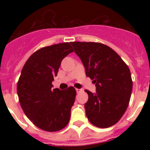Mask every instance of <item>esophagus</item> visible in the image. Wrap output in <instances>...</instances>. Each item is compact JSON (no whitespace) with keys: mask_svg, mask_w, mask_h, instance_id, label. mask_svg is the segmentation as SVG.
<instances>
[{"mask_svg":"<svg viewBox=\"0 0 150 150\" xmlns=\"http://www.w3.org/2000/svg\"><path fill=\"white\" fill-rule=\"evenodd\" d=\"M76 92H77V93H79V92H81L83 90H82L81 88H76Z\"/></svg>","mask_w":150,"mask_h":150,"instance_id":"esophagus-1","label":"esophagus"}]
</instances>
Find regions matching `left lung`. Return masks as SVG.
<instances>
[{
    "mask_svg": "<svg viewBox=\"0 0 150 150\" xmlns=\"http://www.w3.org/2000/svg\"><path fill=\"white\" fill-rule=\"evenodd\" d=\"M75 53L85 67L86 75L95 83L96 91L85 90L88 120L98 128H109L122 118L129 104L132 91L131 72L110 47L93 42H72Z\"/></svg>",
    "mask_w": 150,
    "mask_h": 150,
    "instance_id": "left-lung-1",
    "label": "left lung"
}]
</instances>
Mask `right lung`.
Wrapping results in <instances>:
<instances>
[{
	"mask_svg": "<svg viewBox=\"0 0 150 150\" xmlns=\"http://www.w3.org/2000/svg\"><path fill=\"white\" fill-rule=\"evenodd\" d=\"M74 52L69 43L46 46L35 52L25 62L17 84V94L25 114L36 126L57 132L68 124L76 90L52 88L61 62Z\"/></svg>",
	"mask_w": 150,
	"mask_h": 150,
	"instance_id": "obj_1",
	"label": "right lung"
}]
</instances>
